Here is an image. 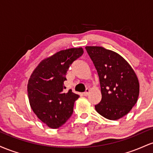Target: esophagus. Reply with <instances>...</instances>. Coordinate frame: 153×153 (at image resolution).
Here are the masks:
<instances>
[{"label":"esophagus","instance_id":"34e87169","mask_svg":"<svg viewBox=\"0 0 153 153\" xmlns=\"http://www.w3.org/2000/svg\"><path fill=\"white\" fill-rule=\"evenodd\" d=\"M89 93H90V90H89V89H86V91L83 94L85 96H87L89 95Z\"/></svg>","mask_w":153,"mask_h":153}]
</instances>
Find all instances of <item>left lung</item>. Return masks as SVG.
<instances>
[{
  "label": "left lung",
  "instance_id": "8db88e82",
  "mask_svg": "<svg viewBox=\"0 0 153 153\" xmlns=\"http://www.w3.org/2000/svg\"><path fill=\"white\" fill-rule=\"evenodd\" d=\"M98 74L102 99L96 111L109 120L126 116L136 104L140 84L128 63L114 51L98 46L85 47Z\"/></svg>",
  "mask_w": 153,
  "mask_h": 153
}]
</instances>
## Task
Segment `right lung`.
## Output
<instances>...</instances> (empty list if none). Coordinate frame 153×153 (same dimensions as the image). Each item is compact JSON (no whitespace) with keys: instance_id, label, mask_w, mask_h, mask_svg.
<instances>
[{"instance_id":"right-lung-1","label":"right lung","mask_w":153,"mask_h":153,"mask_svg":"<svg viewBox=\"0 0 153 153\" xmlns=\"http://www.w3.org/2000/svg\"><path fill=\"white\" fill-rule=\"evenodd\" d=\"M84 51L82 48L61 51L45 58L32 72L27 85L29 101L37 118L50 128L62 126L73 114L76 94L66 89V72Z\"/></svg>"}]
</instances>
